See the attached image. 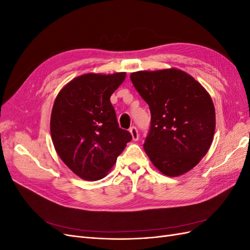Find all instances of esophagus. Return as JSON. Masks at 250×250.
I'll return each instance as SVG.
<instances>
[{
  "instance_id": "34e87169",
  "label": "esophagus",
  "mask_w": 250,
  "mask_h": 250,
  "mask_svg": "<svg viewBox=\"0 0 250 250\" xmlns=\"http://www.w3.org/2000/svg\"><path fill=\"white\" fill-rule=\"evenodd\" d=\"M129 131H130V133H131V137H132V140H133V141H138V140H139V132H138V129H137V127H134V126L130 127V129H129Z\"/></svg>"
}]
</instances>
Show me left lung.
I'll return each instance as SVG.
<instances>
[{"label": "left lung", "instance_id": "1", "mask_svg": "<svg viewBox=\"0 0 250 250\" xmlns=\"http://www.w3.org/2000/svg\"><path fill=\"white\" fill-rule=\"evenodd\" d=\"M130 79L151 112L144 150L165 175H183L201 161L214 139L216 113L209 94L175 67L139 71Z\"/></svg>", "mask_w": 250, "mask_h": 250}]
</instances>
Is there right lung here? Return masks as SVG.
Returning <instances> with one entry per match:
<instances>
[{
    "mask_svg": "<svg viewBox=\"0 0 250 250\" xmlns=\"http://www.w3.org/2000/svg\"><path fill=\"white\" fill-rule=\"evenodd\" d=\"M126 73L83 74L58 93L53 104L50 130L62 161L84 180L107 175L132 137L121 129L110 96Z\"/></svg>",
    "mask_w": 250,
    "mask_h": 250,
    "instance_id": "add662e5",
    "label": "right lung"
}]
</instances>
